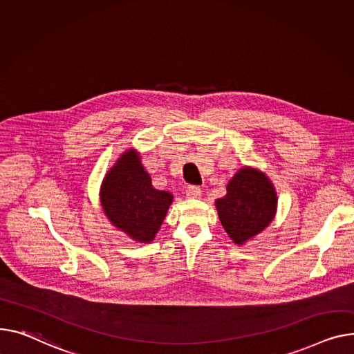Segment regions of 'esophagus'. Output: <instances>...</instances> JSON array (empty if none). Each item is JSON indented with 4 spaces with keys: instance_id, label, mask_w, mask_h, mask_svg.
<instances>
[{
    "instance_id": "esophagus-1",
    "label": "esophagus",
    "mask_w": 354,
    "mask_h": 354,
    "mask_svg": "<svg viewBox=\"0 0 354 354\" xmlns=\"http://www.w3.org/2000/svg\"><path fill=\"white\" fill-rule=\"evenodd\" d=\"M202 195V189L199 186H189L186 189V196L189 199H199Z\"/></svg>"
}]
</instances>
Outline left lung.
Returning <instances> with one entry per match:
<instances>
[{
  "mask_svg": "<svg viewBox=\"0 0 354 354\" xmlns=\"http://www.w3.org/2000/svg\"><path fill=\"white\" fill-rule=\"evenodd\" d=\"M215 205L229 238L236 245H243L273 221L277 196L263 172L245 167L229 180L226 195Z\"/></svg>",
  "mask_w": 354,
  "mask_h": 354,
  "instance_id": "1",
  "label": "left lung"
}]
</instances>
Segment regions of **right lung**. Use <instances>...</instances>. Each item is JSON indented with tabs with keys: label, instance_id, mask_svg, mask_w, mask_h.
<instances>
[{
	"label": "right lung",
	"instance_id": "add662e5",
	"mask_svg": "<svg viewBox=\"0 0 354 354\" xmlns=\"http://www.w3.org/2000/svg\"><path fill=\"white\" fill-rule=\"evenodd\" d=\"M101 205L111 223L136 242L149 243L174 201L152 186L135 149H128L108 171L101 186Z\"/></svg>",
	"mask_w": 354,
	"mask_h": 354
}]
</instances>
